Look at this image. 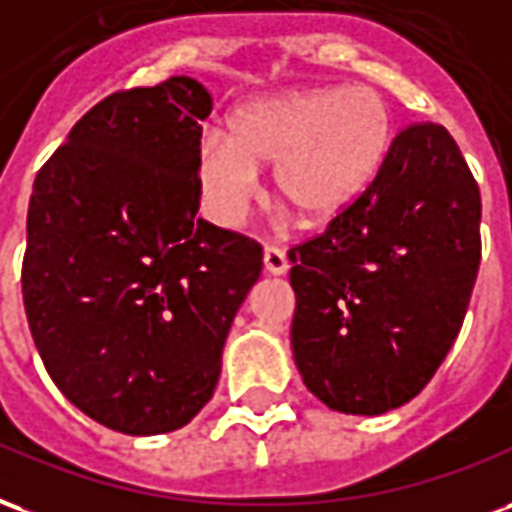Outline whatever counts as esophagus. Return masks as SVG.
<instances>
[{
    "instance_id": "obj_1",
    "label": "esophagus",
    "mask_w": 512,
    "mask_h": 512,
    "mask_svg": "<svg viewBox=\"0 0 512 512\" xmlns=\"http://www.w3.org/2000/svg\"><path fill=\"white\" fill-rule=\"evenodd\" d=\"M264 270L270 275H283L289 270V261H286L281 248H264Z\"/></svg>"
}]
</instances>
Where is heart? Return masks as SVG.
Returning <instances> with one entry per match:
<instances>
[{
  "label": "heart",
  "instance_id": "b5f03b06",
  "mask_svg": "<svg viewBox=\"0 0 512 512\" xmlns=\"http://www.w3.org/2000/svg\"><path fill=\"white\" fill-rule=\"evenodd\" d=\"M393 144V114L371 87L294 89L253 100L207 136L196 158L204 204L220 226H240L259 196L256 171L305 226H327L352 207Z\"/></svg>",
  "mask_w": 512,
  "mask_h": 512
}]
</instances>
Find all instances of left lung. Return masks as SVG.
Listing matches in <instances>:
<instances>
[{"label": "left lung", "instance_id": "1", "mask_svg": "<svg viewBox=\"0 0 512 512\" xmlns=\"http://www.w3.org/2000/svg\"><path fill=\"white\" fill-rule=\"evenodd\" d=\"M294 363L322 404L384 414L431 382L480 267V188L442 125L414 122L341 218L289 251Z\"/></svg>", "mask_w": 512, "mask_h": 512}]
</instances>
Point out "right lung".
Returning a JSON list of instances; mask_svg holds the SVG:
<instances>
[{
	"mask_svg": "<svg viewBox=\"0 0 512 512\" xmlns=\"http://www.w3.org/2000/svg\"><path fill=\"white\" fill-rule=\"evenodd\" d=\"M210 111L188 76L114 92L35 177L29 330L67 401L119 434H166L201 412L261 275L259 242L196 215Z\"/></svg>",
	"mask_w": 512,
	"mask_h": 512,
	"instance_id": "obj_1",
	"label": "right lung"
}]
</instances>
